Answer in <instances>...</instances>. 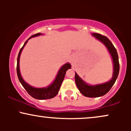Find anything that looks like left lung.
<instances>
[{"mask_svg":"<svg viewBox=\"0 0 131 131\" xmlns=\"http://www.w3.org/2000/svg\"><path fill=\"white\" fill-rule=\"evenodd\" d=\"M92 35L104 43L105 46L106 47L110 53L112 55L114 67L113 74L112 79L106 83L95 85L87 84L78 76L77 73H75V82L80 92L85 97L94 98V97H99L104 95L111 89L118 78L119 71V63L118 55L116 49L107 37L98 33H92Z\"/></svg>","mask_w":131,"mask_h":131,"instance_id":"obj_1","label":"left lung"}]
</instances>
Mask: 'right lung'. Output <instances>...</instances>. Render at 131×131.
Listing matches in <instances>:
<instances>
[{"label": "right lung", "mask_w": 131, "mask_h": 131, "mask_svg": "<svg viewBox=\"0 0 131 131\" xmlns=\"http://www.w3.org/2000/svg\"><path fill=\"white\" fill-rule=\"evenodd\" d=\"M41 34H40V33H37V34H34L32 36L30 37L28 40H29V39L31 38V37L38 36L41 35ZM28 40L25 42L23 46L21 48L17 58L16 72H17L18 78L19 82H21V84L23 86V88L25 89V90L28 92V94H29L31 97H32L33 98L36 99H39V100H45V99H50L53 98V97H55L57 95V94L58 93V91H59L60 88L61 87V83H62L63 81L64 78V76H65L66 72H67V71L68 70V69L71 68V64L68 63L64 64V65L61 68L60 70L58 71V74H57V76L56 78H55V81H54L53 83H52L50 85H49V87H47V88H32L31 85L28 84L23 79L21 76L20 74V72H19V57H20V55L23 49V47H25V45L26 44Z\"/></svg>", "instance_id": "obj_1"}]
</instances>
